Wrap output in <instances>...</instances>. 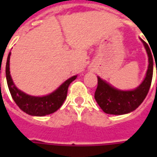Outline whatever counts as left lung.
<instances>
[{"label":"left lung","instance_id":"obj_1","mask_svg":"<svg viewBox=\"0 0 157 157\" xmlns=\"http://www.w3.org/2000/svg\"><path fill=\"white\" fill-rule=\"evenodd\" d=\"M142 42L144 43L148 55L149 66L145 80L137 88L133 91H119L109 85L100 77H98V87L94 98L99 107L106 113L121 115L132 112L141 104L147 95L151 84L153 60L155 57H152L148 44L143 40Z\"/></svg>","mask_w":157,"mask_h":157}]
</instances>
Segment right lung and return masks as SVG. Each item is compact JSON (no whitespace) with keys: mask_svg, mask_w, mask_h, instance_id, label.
Returning a JSON list of instances; mask_svg holds the SVG:
<instances>
[{"mask_svg":"<svg viewBox=\"0 0 157 157\" xmlns=\"http://www.w3.org/2000/svg\"><path fill=\"white\" fill-rule=\"evenodd\" d=\"M10 55L11 53H9L6 60V82L8 85L9 91L16 104L23 112L33 116L48 115L57 111L65 102L67 97L69 85L76 78V75H74L68 79L67 81H65L56 91L48 96L33 97V96L27 95L26 93L18 90L13 84L12 77L10 75V67H9Z\"/></svg>","mask_w":157,"mask_h":157,"instance_id":"right-lung-1","label":"right lung"}]
</instances>
